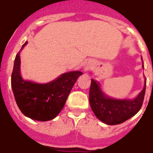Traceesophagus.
Listing matches in <instances>:
<instances>
[{"mask_svg": "<svg viewBox=\"0 0 153 153\" xmlns=\"http://www.w3.org/2000/svg\"><path fill=\"white\" fill-rule=\"evenodd\" d=\"M90 69V66L89 65H85V66H84V70H85V71H87V70H88Z\"/></svg>", "mask_w": 153, "mask_h": 153, "instance_id": "obj_1", "label": "esophagus"}]
</instances>
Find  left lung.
Masks as SVG:
<instances>
[{
	"instance_id": "1",
	"label": "left lung",
	"mask_w": 153,
	"mask_h": 153,
	"mask_svg": "<svg viewBox=\"0 0 153 153\" xmlns=\"http://www.w3.org/2000/svg\"><path fill=\"white\" fill-rule=\"evenodd\" d=\"M146 90L144 88L138 97L132 100H117L106 97L100 88L99 83L91 79L89 102L95 115L106 125L121 124L135 115L141 109Z\"/></svg>"
}]
</instances>
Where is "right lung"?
Masks as SVG:
<instances>
[{
  "instance_id": "1",
  "label": "right lung",
  "mask_w": 153,
  "mask_h": 153,
  "mask_svg": "<svg viewBox=\"0 0 153 153\" xmlns=\"http://www.w3.org/2000/svg\"><path fill=\"white\" fill-rule=\"evenodd\" d=\"M27 43L28 42L23 45L22 49ZM81 74V71L68 72L44 84L26 81L20 75V57L18 53L11 74V87L19 108L24 115L35 120H52L62 110L74 84Z\"/></svg>"
}]
</instances>
